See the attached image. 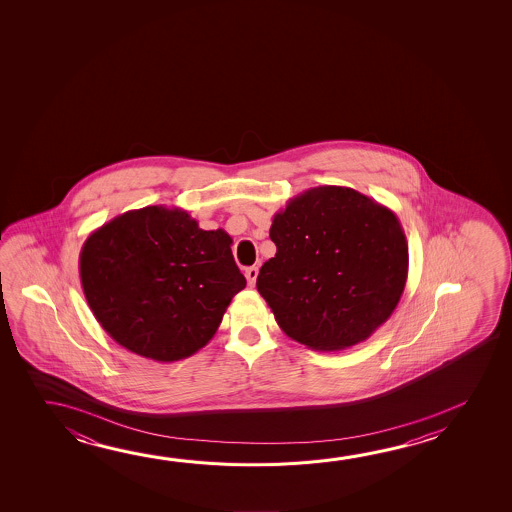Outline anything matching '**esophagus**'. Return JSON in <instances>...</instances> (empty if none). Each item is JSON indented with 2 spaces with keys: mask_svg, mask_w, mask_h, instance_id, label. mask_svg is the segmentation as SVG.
<instances>
[{
  "mask_svg": "<svg viewBox=\"0 0 512 512\" xmlns=\"http://www.w3.org/2000/svg\"><path fill=\"white\" fill-rule=\"evenodd\" d=\"M246 280H248V285L250 287H253L255 285V282H257V277H259V268H255V266H252V268L246 269Z\"/></svg>",
  "mask_w": 512,
  "mask_h": 512,
  "instance_id": "34e87169",
  "label": "esophagus"
}]
</instances>
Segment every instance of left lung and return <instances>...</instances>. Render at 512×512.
Returning a JSON list of instances; mask_svg holds the SVG:
<instances>
[{
    "mask_svg": "<svg viewBox=\"0 0 512 512\" xmlns=\"http://www.w3.org/2000/svg\"><path fill=\"white\" fill-rule=\"evenodd\" d=\"M277 244L257 291L296 343L337 352L366 341L402 298L409 246L393 210L352 187L291 198L269 228Z\"/></svg>",
    "mask_w": 512,
    "mask_h": 512,
    "instance_id": "8db88e82",
    "label": "left lung"
}]
</instances>
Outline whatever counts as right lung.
I'll return each mask as SVG.
<instances>
[{"label": "right lung", "instance_id": "right-lung-1", "mask_svg": "<svg viewBox=\"0 0 512 512\" xmlns=\"http://www.w3.org/2000/svg\"><path fill=\"white\" fill-rule=\"evenodd\" d=\"M230 246L223 228L202 230L187 210H128L82 246L85 300L126 350L157 362L191 357L246 287Z\"/></svg>", "mask_w": 512, "mask_h": 512}]
</instances>
